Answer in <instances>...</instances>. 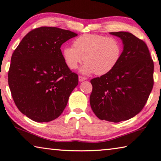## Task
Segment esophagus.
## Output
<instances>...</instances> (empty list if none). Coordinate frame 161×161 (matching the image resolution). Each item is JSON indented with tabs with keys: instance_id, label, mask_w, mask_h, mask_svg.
Wrapping results in <instances>:
<instances>
[{
	"instance_id": "34e87169",
	"label": "esophagus",
	"mask_w": 161,
	"mask_h": 161,
	"mask_svg": "<svg viewBox=\"0 0 161 161\" xmlns=\"http://www.w3.org/2000/svg\"><path fill=\"white\" fill-rule=\"evenodd\" d=\"M86 79H87V78H86V77L81 76V75H80V76H79V81H82L86 80Z\"/></svg>"
}]
</instances>
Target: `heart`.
<instances>
[{"label": "heart", "instance_id": "heart-1", "mask_svg": "<svg viewBox=\"0 0 161 161\" xmlns=\"http://www.w3.org/2000/svg\"><path fill=\"white\" fill-rule=\"evenodd\" d=\"M120 41L114 36L96 34H85L75 39L73 47H66L62 51L67 66L75 70L83 61L81 72L104 75L114 69L122 55Z\"/></svg>", "mask_w": 161, "mask_h": 161}]
</instances>
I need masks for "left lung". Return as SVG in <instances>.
I'll list each match as a JSON object with an SVG mask.
<instances>
[{
  "mask_svg": "<svg viewBox=\"0 0 161 161\" xmlns=\"http://www.w3.org/2000/svg\"><path fill=\"white\" fill-rule=\"evenodd\" d=\"M124 44L118 64L92 79V110L100 119L119 122L134 117L147 102L153 86V61L145 42L131 33L111 32Z\"/></svg>",
  "mask_w": 161,
  "mask_h": 161,
  "instance_id": "1",
  "label": "left lung"
}]
</instances>
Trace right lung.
Here are the masks:
<instances>
[{
  "label": "right lung",
  "mask_w": 161,
  "mask_h": 161,
  "mask_svg": "<svg viewBox=\"0 0 161 161\" xmlns=\"http://www.w3.org/2000/svg\"><path fill=\"white\" fill-rule=\"evenodd\" d=\"M77 34L55 27L33 29L14 51L8 84L19 110L33 121L50 122L66 108L78 84L63 59L61 46Z\"/></svg>",
  "instance_id": "add662e5"
}]
</instances>
